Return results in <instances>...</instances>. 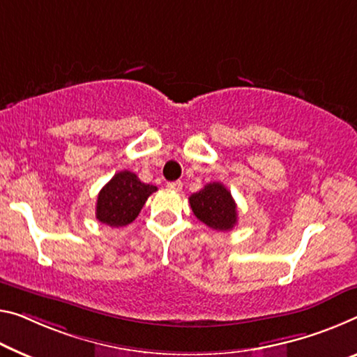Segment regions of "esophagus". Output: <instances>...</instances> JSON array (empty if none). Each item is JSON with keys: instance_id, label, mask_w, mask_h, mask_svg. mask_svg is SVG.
<instances>
[{"instance_id": "1", "label": "esophagus", "mask_w": 357, "mask_h": 357, "mask_svg": "<svg viewBox=\"0 0 357 357\" xmlns=\"http://www.w3.org/2000/svg\"><path fill=\"white\" fill-rule=\"evenodd\" d=\"M167 188L169 190H174V191H182V188H183V183L182 182H169L167 183Z\"/></svg>"}]
</instances>
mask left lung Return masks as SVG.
Masks as SVG:
<instances>
[{
    "label": "left lung",
    "mask_w": 357,
    "mask_h": 357,
    "mask_svg": "<svg viewBox=\"0 0 357 357\" xmlns=\"http://www.w3.org/2000/svg\"><path fill=\"white\" fill-rule=\"evenodd\" d=\"M191 211L196 218L217 231H229L238 222L236 202L228 188L222 183H207L204 188L190 196Z\"/></svg>",
    "instance_id": "8db88e82"
}]
</instances>
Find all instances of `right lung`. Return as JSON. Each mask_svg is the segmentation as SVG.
Masks as SVG:
<instances>
[{"label":"right lung","mask_w":357,"mask_h":357,"mask_svg":"<svg viewBox=\"0 0 357 357\" xmlns=\"http://www.w3.org/2000/svg\"><path fill=\"white\" fill-rule=\"evenodd\" d=\"M156 190L155 185L140 182L130 171L114 174L97 196L96 218L109 227H126L135 220L148 196Z\"/></svg>","instance_id":"1"}]
</instances>
